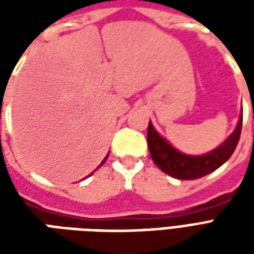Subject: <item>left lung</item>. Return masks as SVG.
<instances>
[{
	"label": "left lung",
	"instance_id": "1",
	"mask_svg": "<svg viewBox=\"0 0 254 254\" xmlns=\"http://www.w3.org/2000/svg\"><path fill=\"white\" fill-rule=\"evenodd\" d=\"M241 129H242V114L234 132L218 148L201 156H191V155L178 152L171 144H169V141H166L165 138L159 136V133L155 130V127L149 121L148 130H147L149 154L155 165L166 174L178 180H197L215 171L224 162L229 160L240 141Z\"/></svg>",
	"mask_w": 254,
	"mask_h": 254
}]
</instances>
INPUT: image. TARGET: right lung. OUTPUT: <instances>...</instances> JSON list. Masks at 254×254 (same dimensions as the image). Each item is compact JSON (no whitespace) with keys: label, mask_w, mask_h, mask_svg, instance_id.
Instances as JSON below:
<instances>
[{"label":"right lung","mask_w":254,"mask_h":254,"mask_svg":"<svg viewBox=\"0 0 254 254\" xmlns=\"http://www.w3.org/2000/svg\"><path fill=\"white\" fill-rule=\"evenodd\" d=\"M107 156H109V155H107ZM107 156H106L105 159H103V162H102V163H100V165H103V163H105V162H106V159H107ZM99 167H100V166H99ZM91 174H92V173H91ZM91 174H89V176H91Z\"/></svg>","instance_id":"obj_1"}]
</instances>
